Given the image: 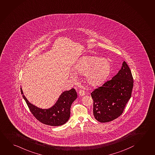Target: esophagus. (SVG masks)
<instances>
[{
	"label": "esophagus",
	"mask_w": 155,
	"mask_h": 155,
	"mask_svg": "<svg viewBox=\"0 0 155 155\" xmlns=\"http://www.w3.org/2000/svg\"><path fill=\"white\" fill-rule=\"evenodd\" d=\"M79 94L80 96H84V94H85V92H84V90H82V89H81V90H80V91H79Z\"/></svg>",
	"instance_id": "obj_1"
}]
</instances>
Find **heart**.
I'll use <instances>...</instances> for the list:
<instances>
[{"instance_id":"heart-1","label":"heart","mask_w":155,"mask_h":155,"mask_svg":"<svg viewBox=\"0 0 155 155\" xmlns=\"http://www.w3.org/2000/svg\"><path fill=\"white\" fill-rule=\"evenodd\" d=\"M110 63L107 60L97 57H84L80 61L76 71L81 74L86 75L88 84L96 86L103 81L110 73Z\"/></svg>"}]
</instances>
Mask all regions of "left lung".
I'll use <instances>...</instances> for the list:
<instances>
[{"instance_id": "8db88e82", "label": "left lung", "mask_w": 155, "mask_h": 155, "mask_svg": "<svg viewBox=\"0 0 155 155\" xmlns=\"http://www.w3.org/2000/svg\"><path fill=\"white\" fill-rule=\"evenodd\" d=\"M133 87L132 74L124 61L116 75L91 93L96 120L102 123L108 122L121 115L131 97Z\"/></svg>"}]
</instances>
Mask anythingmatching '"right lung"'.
Wrapping results in <instances>:
<instances>
[{
    "label": "right lung",
    "instance_id": "1",
    "mask_svg": "<svg viewBox=\"0 0 155 155\" xmlns=\"http://www.w3.org/2000/svg\"><path fill=\"white\" fill-rule=\"evenodd\" d=\"M21 93L23 91L21 88ZM29 110L34 117L42 124L51 126H59L65 124L71 115V104L76 98L77 93L74 88L61 94L56 104L48 109H42L29 103L23 95Z\"/></svg>",
    "mask_w": 155,
    "mask_h": 155
}]
</instances>
